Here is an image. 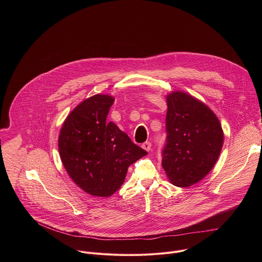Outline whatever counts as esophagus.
Here are the masks:
<instances>
[{
  "label": "esophagus",
  "instance_id": "34e87169",
  "mask_svg": "<svg viewBox=\"0 0 262 262\" xmlns=\"http://www.w3.org/2000/svg\"><path fill=\"white\" fill-rule=\"evenodd\" d=\"M142 148L143 149H145L146 151H150V149H151V143L150 142H145V143H143L142 144Z\"/></svg>",
  "mask_w": 262,
  "mask_h": 262
}]
</instances>
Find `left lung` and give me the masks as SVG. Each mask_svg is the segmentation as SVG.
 <instances>
[{"instance_id":"left-lung-1","label":"left lung","mask_w":262,"mask_h":262,"mask_svg":"<svg viewBox=\"0 0 262 262\" xmlns=\"http://www.w3.org/2000/svg\"><path fill=\"white\" fill-rule=\"evenodd\" d=\"M167 104L162 165L174 185L186 188L212 169L222 150L224 135L213 112L193 96L174 91L167 96Z\"/></svg>"}]
</instances>
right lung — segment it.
<instances>
[{
  "label": "right lung",
  "instance_id": "obj_1",
  "mask_svg": "<svg viewBox=\"0 0 262 262\" xmlns=\"http://www.w3.org/2000/svg\"><path fill=\"white\" fill-rule=\"evenodd\" d=\"M114 98L96 94L67 116L59 136L61 161L82 190L108 197L121 188L128 167L147 155L114 122H106Z\"/></svg>",
  "mask_w": 262,
  "mask_h": 262
}]
</instances>
